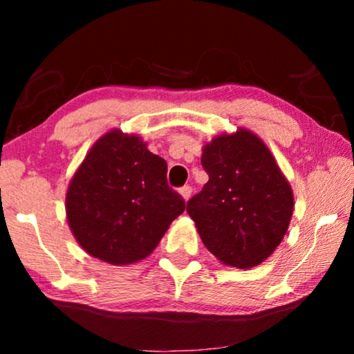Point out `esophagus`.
<instances>
[{
	"instance_id": "34e87169",
	"label": "esophagus",
	"mask_w": 354,
	"mask_h": 354,
	"mask_svg": "<svg viewBox=\"0 0 354 354\" xmlns=\"http://www.w3.org/2000/svg\"><path fill=\"white\" fill-rule=\"evenodd\" d=\"M192 193H193V188L192 187H188V185H185V187H182L180 188V195H182V198L185 201H188L192 198Z\"/></svg>"
}]
</instances>
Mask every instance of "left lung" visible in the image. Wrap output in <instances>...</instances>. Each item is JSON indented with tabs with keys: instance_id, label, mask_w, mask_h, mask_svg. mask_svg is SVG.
I'll return each instance as SVG.
<instances>
[{
	"instance_id": "8db88e82",
	"label": "left lung",
	"mask_w": 354,
	"mask_h": 354,
	"mask_svg": "<svg viewBox=\"0 0 354 354\" xmlns=\"http://www.w3.org/2000/svg\"><path fill=\"white\" fill-rule=\"evenodd\" d=\"M209 176L187 203L203 243L222 264L259 266L283 240L293 214V192L275 158L248 129L216 135L203 147Z\"/></svg>"
}]
</instances>
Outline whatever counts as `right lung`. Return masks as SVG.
<instances>
[{
    "label": "right lung",
    "instance_id": "obj_1",
    "mask_svg": "<svg viewBox=\"0 0 354 354\" xmlns=\"http://www.w3.org/2000/svg\"><path fill=\"white\" fill-rule=\"evenodd\" d=\"M167 164L142 137L113 129L95 142L71 178L66 216L77 243L113 266L149 256L185 201L167 185Z\"/></svg>",
    "mask_w": 354,
    "mask_h": 354
}]
</instances>
